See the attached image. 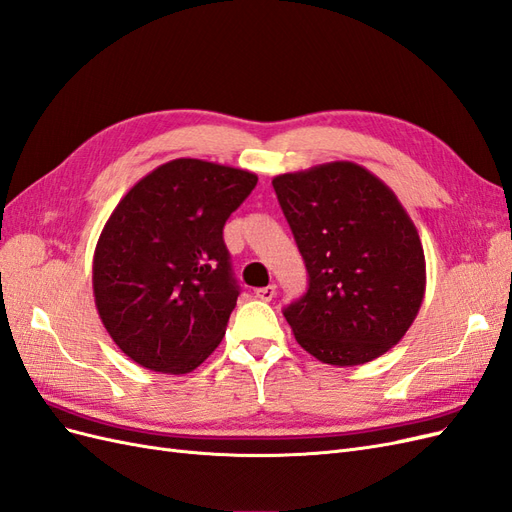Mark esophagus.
Instances as JSON below:
<instances>
[{"label":"esophagus","mask_w":512,"mask_h":512,"mask_svg":"<svg viewBox=\"0 0 512 512\" xmlns=\"http://www.w3.org/2000/svg\"><path fill=\"white\" fill-rule=\"evenodd\" d=\"M254 294H256V297H258L260 301H271V299L275 297V286L269 284V286H265V288H256Z\"/></svg>","instance_id":"34e87169"}]
</instances>
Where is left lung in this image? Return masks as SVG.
<instances>
[{
  "label": "left lung",
  "instance_id": "left-lung-1",
  "mask_svg": "<svg viewBox=\"0 0 512 512\" xmlns=\"http://www.w3.org/2000/svg\"><path fill=\"white\" fill-rule=\"evenodd\" d=\"M273 190L309 275L284 309L299 346L339 367L389 352L427 284L421 237L395 192L354 162L277 175Z\"/></svg>",
  "mask_w": 512,
  "mask_h": 512
}]
</instances>
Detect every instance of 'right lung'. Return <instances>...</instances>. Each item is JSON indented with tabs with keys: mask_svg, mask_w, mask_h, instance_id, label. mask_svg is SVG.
Here are the masks:
<instances>
[{
	"mask_svg": "<svg viewBox=\"0 0 512 512\" xmlns=\"http://www.w3.org/2000/svg\"><path fill=\"white\" fill-rule=\"evenodd\" d=\"M256 181L250 170L179 158L119 200L91 282L104 329L134 363L190 374L220 346L239 297L222 232Z\"/></svg>",
	"mask_w": 512,
	"mask_h": 512,
	"instance_id": "1",
	"label": "right lung"
}]
</instances>
